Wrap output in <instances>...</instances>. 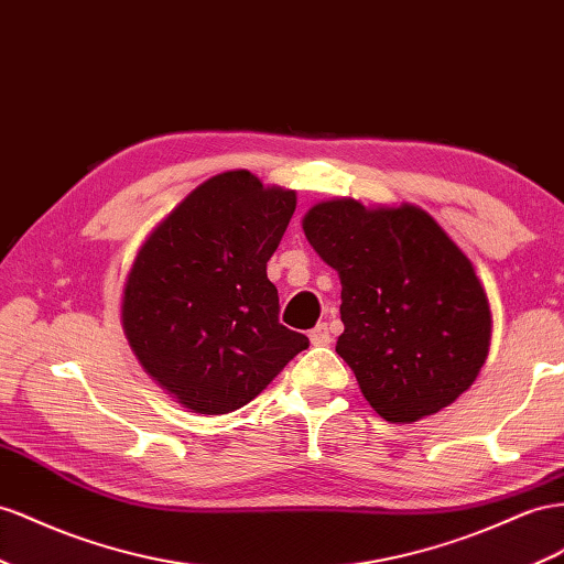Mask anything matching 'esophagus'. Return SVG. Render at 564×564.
Instances as JSON below:
<instances>
[{"label": "esophagus", "instance_id": "esophagus-1", "mask_svg": "<svg viewBox=\"0 0 564 564\" xmlns=\"http://www.w3.org/2000/svg\"><path fill=\"white\" fill-rule=\"evenodd\" d=\"M308 339L313 346H329L332 344V334H329V327L325 323L315 325L311 332H308Z\"/></svg>", "mask_w": 564, "mask_h": 564}]
</instances>
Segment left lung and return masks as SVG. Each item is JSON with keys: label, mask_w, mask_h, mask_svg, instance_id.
Returning <instances> with one entry per match:
<instances>
[{"label": "left lung", "mask_w": 564, "mask_h": 564, "mask_svg": "<svg viewBox=\"0 0 564 564\" xmlns=\"http://www.w3.org/2000/svg\"><path fill=\"white\" fill-rule=\"evenodd\" d=\"M303 232L341 280L337 354L377 415L413 424L475 382L491 346V306L475 265L427 210L317 202Z\"/></svg>", "instance_id": "1"}]
</instances>
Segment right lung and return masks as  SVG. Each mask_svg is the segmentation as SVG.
Instances as JSON below:
<instances>
[{
    "mask_svg": "<svg viewBox=\"0 0 564 564\" xmlns=\"http://www.w3.org/2000/svg\"><path fill=\"white\" fill-rule=\"evenodd\" d=\"M296 192L227 171L192 189L142 241L120 323L144 372L199 415L247 405L308 337L280 325L265 265Z\"/></svg>",
    "mask_w": 564,
    "mask_h": 564,
    "instance_id": "1",
    "label": "right lung"
}]
</instances>
